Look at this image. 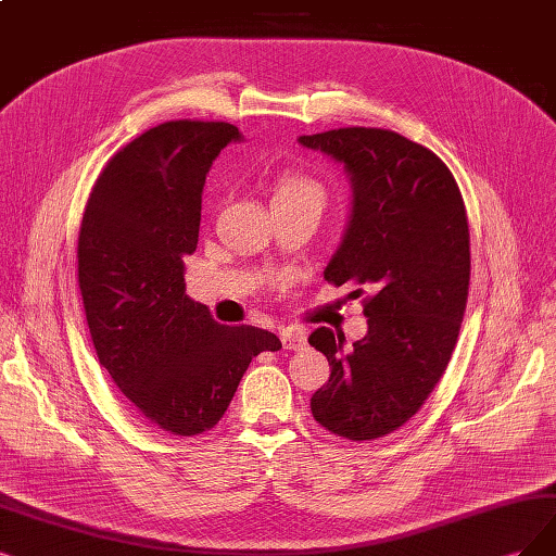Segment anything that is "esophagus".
Masks as SVG:
<instances>
[{"instance_id": "1", "label": "esophagus", "mask_w": 556, "mask_h": 556, "mask_svg": "<svg viewBox=\"0 0 556 556\" xmlns=\"http://www.w3.org/2000/svg\"><path fill=\"white\" fill-rule=\"evenodd\" d=\"M281 345L283 351H300L306 345V337L300 330H286L281 332Z\"/></svg>"}]
</instances>
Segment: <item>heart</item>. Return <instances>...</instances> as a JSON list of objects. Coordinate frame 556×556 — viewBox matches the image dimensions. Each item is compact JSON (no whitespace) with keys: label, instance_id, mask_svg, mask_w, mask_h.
<instances>
[{"label":"heart","instance_id":"1","mask_svg":"<svg viewBox=\"0 0 556 556\" xmlns=\"http://www.w3.org/2000/svg\"><path fill=\"white\" fill-rule=\"evenodd\" d=\"M320 185L298 172H283L273 182V201H316L320 203Z\"/></svg>","mask_w":556,"mask_h":556}]
</instances>
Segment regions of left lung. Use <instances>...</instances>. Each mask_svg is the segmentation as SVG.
I'll return each instance as SVG.
<instances>
[{
  "label": "left lung",
  "instance_id": "obj_1",
  "mask_svg": "<svg viewBox=\"0 0 556 556\" xmlns=\"http://www.w3.org/2000/svg\"><path fill=\"white\" fill-rule=\"evenodd\" d=\"M343 167L351 213L325 279L368 293V332L318 327L309 343L330 362L312 415L330 433L376 440L417 415L446 371L469 289V226L446 164L392 130L339 128L298 137Z\"/></svg>",
  "mask_w": 556,
  "mask_h": 556
}]
</instances>
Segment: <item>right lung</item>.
Wrapping results in <instances>:
<instances>
[{
    "instance_id": "add662e5",
    "label": "right lung",
    "mask_w": 556,
    "mask_h": 556,
    "mask_svg": "<svg viewBox=\"0 0 556 556\" xmlns=\"http://www.w3.org/2000/svg\"><path fill=\"white\" fill-rule=\"evenodd\" d=\"M242 132L169 121L139 135L98 176L77 244L79 291L98 362L151 424L199 435L229 407L252 357L281 341L219 325L185 293L213 160Z\"/></svg>"
}]
</instances>
